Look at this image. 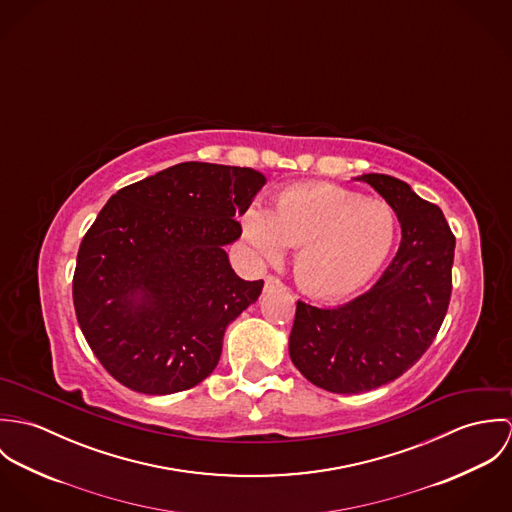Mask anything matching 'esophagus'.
<instances>
[{"label":"esophagus","mask_w":512,"mask_h":512,"mask_svg":"<svg viewBox=\"0 0 512 512\" xmlns=\"http://www.w3.org/2000/svg\"><path fill=\"white\" fill-rule=\"evenodd\" d=\"M286 286L282 284V280L280 278H276V276H266V280H264V292H276V290H284Z\"/></svg>","instance_id":"obj_1"}]
</instances>
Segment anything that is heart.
I'll return each instance as SVG.
<instances>
[{
	"label": "heart",
	"mask_w": 512,
	"mask_h": 512,
	"mask_svg": "<svg viewBox=\"0 0 512 512\" xmlns=\"http://www.w3.org/2000/svg\"><path fill=\"white\" fill-rule=\"evenodd\" d=\"M396 213L378 199L329 185H297L274 199L272 215L252 207L242 234L264 262L297 246L293 274L305 292L347 297L363 290L386 262L396 240Z\"/></svg>",
	"instance_id": "b5f03b06"
}]
</instances>
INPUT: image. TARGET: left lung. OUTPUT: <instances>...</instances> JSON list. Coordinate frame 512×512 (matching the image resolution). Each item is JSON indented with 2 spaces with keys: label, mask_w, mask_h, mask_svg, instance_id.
<instances>
[{
  "label": "left lung",
  "mask_w": 512,
  "mask_h": 512,
  "mask_svg": "<svg viewBox=\"0 0 512 512\" xmlns=\"http://www.w3.org/2000/svg\"><path fill=\"white\" fill-rule=\"evenodd\" d=\"M394 209L402 240L368 292L339 307L297 301L290 357L315 386L361 394L416 365L438 335L451 297L455 236L434 203L396 177L366 173Z\"/></svg>",
  "instance_id": "left-lung-1"
}]
</instances>
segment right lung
<instances>
[{
  "mask_svg": "<svg viewBox=\"0 0 512 512\" xmlns=\"http://www.w3.org/2000/svg\"><path fill=\"white\" fill-rule=\"evenodd\" d=\"M250 167L187 161L120 189L84 234L74 311L102 366L142 394L205 380L222 337L262 293L234 274L224 246L264 187Z\"/></svg>",
  "mask_w": 512,
  "mask_h": 512,
  "instance_id": "add662e5",
  "label": "right lung"
}]
</instances>
